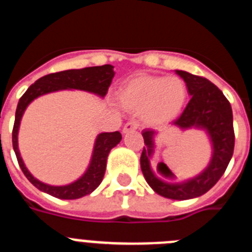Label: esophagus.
I'll list each match as a JSON object with an SVG mask.
<instances>
[{"label":"esophagus","instance_id":"esophagus-1","mask_svg":"<svg viewBox=\"0 0 252 252\" xmlns=\"http://www.w3.org/2000/svg\"><path fill=\"white\" fill-rule=\"evenodd\" d=\"M137 127H139V125H137L136 121H130L127 122V124H125L124 128H122V132L124 133L131 132V131L137 130Z\"/></svg>","mask_w":252,"mask_h":252}]
</instances>
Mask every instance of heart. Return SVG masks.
<instances>
[{
  "label": "heart",
  "mask_w": 252,
  "mask_h": 252,
  "mask_svg": "<svg viewBox=\"0 0 252 252\" xmlns=\"http://www.w3.org/2000/svg\"><path fill=\"white\" fill-rule=\"evenodd\" d=\"M117 101L125 110L140 112L145 124L161 126L180 113L187 101V87L178 77L136 75L120 87Z\"/></svg>",
  "instance_id": "1"
}]
</instances>
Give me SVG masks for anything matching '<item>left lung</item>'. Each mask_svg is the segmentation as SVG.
Masks as SVG:
<instances>
[{"instance_id": "left-lung-1", "label": "left lung", "mask_w": 252, "mask_h": 252, "mask_svg": "<svg viewBox=\"0 0 252 252\" xmlns=\"http://www.w3.org/2000/svg\"><path fill=\"white\" fill-rule=\"evenodd\" d=\"M175 73L183 78L192 98L179 119L171 125L180 130L199 128L206 131L212 144L211 161L201 174L195 175L194 178L180 183L165 182L158 177L151 166V158L155 153L154 140L158 132L154 130H144L142 137L145 146L140 158V164L142 174L154 192L169 199L184 201L207 193L223 175L232 158L235 132L232 108L222 91L203 77L190 74L184 70H175ZM161 164L162 162H160V166H158L160 170Z\"/></svg>"}]
</instances>
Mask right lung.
Listing matches in <instances>:
<instances>
[{"mask_svg":"<svg viewBox=\"0 0 252 252\" xmlns=\"http://www.w3.org/2000/svg\"><path fill=\"white\" fill-rule=\"evenodd\" d=\"M113 75H115L113 66L110 64H104L101 66H88V68L83 69H69V70L44 75L37 79L34 84H31L28 91L22 94L19 104H17L16 115H15L12 146L22 173L30 180V183L36 187L39 190L48 193L55 198H60V199H78L87 194H91L101 184L104 171H106L107 157H108L110 151L121 141L122 136L119 131L99 133L94 141L90 165L81 178H78L75 182L66 184V186L45 184L34 178V175L28 170L19 151L17 135H19L20 122H21L22 115L28 106L40 95L63 90L86 91V92L93 93V94H97L103 98L107 94L108 87L111 86Z\"/></svg>","mask_w":252,"mask_h":252,"instance_id":"right-lung-1","label":"right lung"}]
</instances>
